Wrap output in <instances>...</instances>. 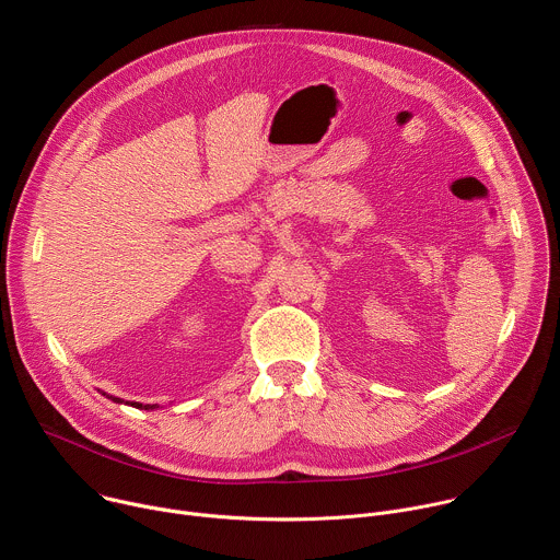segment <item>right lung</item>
Wrapping results in <instances>:
<instances>
[{"instance_id":"add662e5","label":"right lung","mask_w":560,"mask_h":560,"mask_svg":"<svg viewBox=\"0 0 560 560\" xmlns=\"http://www.w3.org/2000/svg\"><path fill=\"white\" fill-rule=\"evenodd\" d=\"M110 398H113V401L121 404V401H119V398H115V396H110ZM130 406H135V408H143V410H154V408H156V406H141V404H130Z\"/></svg>"}]
</instances>
